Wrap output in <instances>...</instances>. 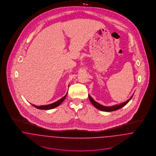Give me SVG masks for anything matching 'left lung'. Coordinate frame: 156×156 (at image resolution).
Wrapping results in <instances>:
<instances>
[{
  "mask_svg": "<svg viewBox=\"0 0 156 156\" xmlns=\"http://www.w3.org/2000/svg\"><path fill=\"white\" fill-rule=\"evenodd\" d=\"M133 96V95H132V96L129 100H127L126 101L123 102V103H122L121 104L115 105H113V106H103V105L99 104L98 103L96 102L89 95H88L89 100L91 102V103L94 105V106H95L97 109H99L100 111L105 112L115 111H116V110H118V109H121V108H122L123 106L126 105L130 101V100L132 99Z\"/></svg>",
  "mask_w": 156,
  "mask_h": 156,
  "instance_id": "8db88e82",
  "label": "left lung"
}]
</instances>
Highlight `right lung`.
Listing matches in <instances>:
<instances>
[{
	"mask_svg": "<svg viewBox=\"0 0 156 156\" xmlns=\"http://www.w3.org/2000/svg\"><path fill=\"white\" fill-rule=\"evenodd\" d=\"M67 94H68V93H67L66 95L64 97H63L62 98H61L60 100H59L58 101H56V102H55V103H51V104L47 105H42V106H36V105H33V106H34L35 108H37V109H41V110H48V109H53V108H55L58 107V106H59V105L64 101V100H65V98H66V97H67Z\"/></svg>",
	"mask_w": 156,
	"mask_h": 156,
	"instance_id": "obj_1",
	"label": "right lung"
}]
</instances>
